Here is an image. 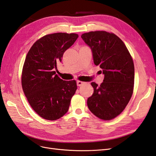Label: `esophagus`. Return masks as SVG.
I'll use <instances>...</instances> for the list:
<instances>
[{
  "mask_svg": "<svg viewBox=\"0 0 156 156\" xmlns=\"http://www.w3.org/2000/svg\"><path fill=\"white\" fill-rule=\"evenodd\" d=\"M83 83H85V82H82V81H80V80L77 81V86H82L83 84Z\"/></svg>",
  "mask_w": 156,
  "mask_h": 156,
  "instance_id": "obj_1",
  "label": "esophagus"
}]
</instances>
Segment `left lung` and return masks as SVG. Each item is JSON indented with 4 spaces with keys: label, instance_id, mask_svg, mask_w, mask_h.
Masks as SVG:
<instances>
[{
    "label": "left lung",
    "instance_id": "left-lung-1",
    "mask_svg": "<svg viewBox=\"0 0 156 156\" xmlns=\"http://www.w3.org/2000/svg\"><path fill=\"white\" fill-rule=\"evenodd\" d=\"M92 51L94 62L105 77L100 86L91 82L94 94L87 107L99 119L109 121L121 114L133 94L134 66L125 44L117 35L105 31L82 35Z\"/></svg>",
    "mask_w": 156,
    "mask_h": 156
}]
</instances>
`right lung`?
I'll return each mask as SVG.
<instances>
[{"label": "right lung", "mask_w": 156, "mask_h": 156, "mask_svg": "<svg viewBox=\"0 0 156 156\" xmlns=\"http://www.w3.org/2000/svg\"><path fill=\"white\" fill-rule=\"evenodd\" d=\"M76 34L55 33L35 41L27 53L22 73V86L30 106L44 119L55 121L69 110L77 90L76 80L65 81L54 71Z\"/></svg>", "instance_id": "1"}]
</instances>
